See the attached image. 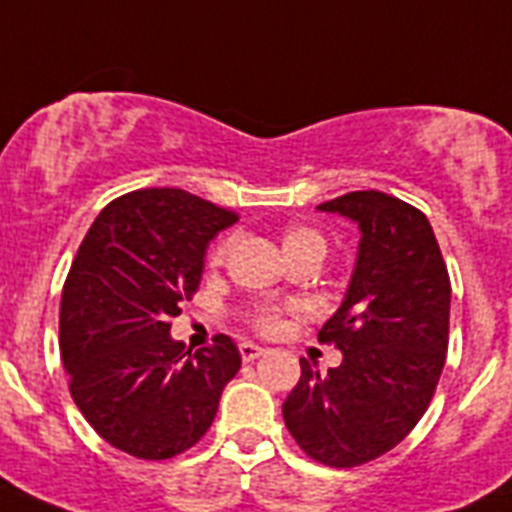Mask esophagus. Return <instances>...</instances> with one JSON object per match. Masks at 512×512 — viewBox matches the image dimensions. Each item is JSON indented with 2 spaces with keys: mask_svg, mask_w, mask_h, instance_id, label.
I'll return each instance as SVG.
<instances>
[{
  "mask_svg": "<svg viewBox=\"0 0 512 512\" xmlns=\"http://www.w3.org/2000/svg\"><path fill=\"white\" fill-rule=\"evenodd\" d=\"M239 353L244 361H255V358L265 356V348H260V345H255V342H241Z\"/></svg>",
  "mask_w": 512,
  "mask_h": 512,
  "instance_id": "esophagus-1",
  "label": "esophagus"
}]
</instances>
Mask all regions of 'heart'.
I'll return each mask as SVG.
<instances>
[{"label": "heart", "mask_w": 512, "mask_h": 512, "mask_svg": "<svg viewBox=\"0 0 512 512\" xmlns=\"http://www.w3.org/2000/svg\"><path fill=\"white\" fill-rule=\"evenodd\" d=\"M281 249L289 260H295L300 255H311V252H319L324 255L327 252V239L321 236L316 228L311 225H287L284 233H281ZM231 252V239H220L209 252V265H223V260ZM252 327L260 329V332H273L279 327V311L276 308H257L252 311Z\"/></svg>", "instance_id": "1"}]
</instances>
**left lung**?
<instances>
[{
  "label": "left lung",
  "instance_id": "1",
  "mask_svg": "<svg viewBox=\"0 0 512 512\" xmlns=\"http://www.w3.org/2000/svg\"><path fill=\"white\" fill-rule=\"evenodd\" d=\"M358 223L356 268L319 340L342 350L321 374L300 358L281 412L311 460L356 468L401 444L436 393L449 348L452 284L428 217L382 191L319 204Z\"/></svg>",
  "mask_w": 512,
  "mask_h": 512
}]
</instances>
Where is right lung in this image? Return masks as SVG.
Instances as JSON below:
<instances>
[{
    "label": "right lung",
    "mask_w": 512,
    "mask_h": 512,
    "mask_svg": "<svg viewBox=\"0 0 512 512\" xmlns=\"http://www.w3.org/2000/svg\"><path fill=\"white\" fill-rule=\"evenodd\" d=\"M236 220L180 188L124 193L95 217L68 271L60 356L71 398L103 441L138 460L191 449L239 372L228 335L196 353L170 337L207 244Z\"/></svg>",
    "instance_id": "obj_1"
}]
</instances>
